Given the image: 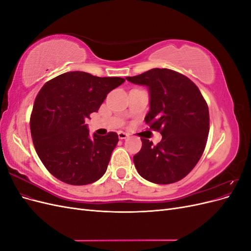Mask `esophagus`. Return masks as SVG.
<instances>
[{
  "label": "esophagus",
  "instance_id": "esophagus-1",
  "mask_svg": "<svg viewBox=\"0 0 251 251\" xmlns=\"http://www.w3.org/2000/svg\"><path fill=\"white\" fill-rule=\"evenodd\" d=\"M127 134L126 133H125V132H123V131H120V132H118V137H119V139H126V137H127Z\"/></svg>",
  "mask_w": 251,
  "mask_h": 251
}]
</instances>
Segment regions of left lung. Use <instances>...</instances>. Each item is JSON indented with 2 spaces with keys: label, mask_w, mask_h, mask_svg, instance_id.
<instances>
[{
  "label": "left lung",
  "mask_w": 251,
  "mask_h": 251,
  "mask_svg": "<svg viewBox=\"0 0 251 251\" xmlns=\"http://www.w3.org/2000/svg\"><path fill=\"white\" fill-rule=\"evenodd\" d=\"M126 78L148 87L150 111L144 120L162 135L157 146L141 139L142 148L133 158L136 170L156 184L181 180L198 163L207 141L209 112L200 90L170 69L155 68Z\"/></svg>",
  "instance_id": "obj_1"
}]
</instances>
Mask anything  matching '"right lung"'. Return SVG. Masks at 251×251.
Segmentation results:
<instances>
[{
	"instance_id": "right-lung-1",
	"label": "right lung",
	"mask_w": 251,
	"mask_h": 251,
	"mask_svg": "<svg viewBox=\"0 0 251 251\" xmlns=\"http://www.w3.org/2000/svg\"><path fill=\"white\" fill-rule=\"evenodd\" d=\"M126 81L73 71L45 83L30 117L33 144L41 161L58 180L86 185L107 171L118 135L90 137L85 121L97 112L108 93Z\"/></svg>"
}]
</instances>
